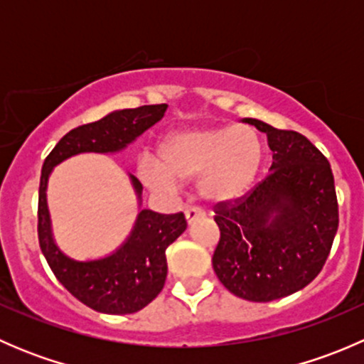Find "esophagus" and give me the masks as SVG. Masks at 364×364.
I'll use <instances>...</instances> for the list:
<instances>
[{"mask_svg":"<svg viewBox=\"0 0 364 364\" xmlns=\"http://www.w3.org/2000/svg\"><path fill=\"white\" fill-rule=\"evenodd\" d=\"M204 216H205L204 211H200V209H197V208H190L185 211V218H186V222H188V225H192L196 220L204 218Z\"/></svg>","mask_w":364,"mask_h":364,"instance_id":"34e87169","label":"esophagus"}]
</instances>
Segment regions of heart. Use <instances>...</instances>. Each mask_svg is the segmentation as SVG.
I'll return each mask as SVG.
<instances>
[{
  "label": "heart",
  "instance_id": "obj_1",
  "mask_svg": "<svg viewBox=\"0 0 364 364\" xmlns=\"http://www.w3.org/2000/svg\"><path fill=\"white\" fill-rule=\"evenodd\" d=\"M159 161L144 156L139 176L151 190L171 192L178 183L197 181L209 204H232L248 196L262 167V142L248 124L190 127L171 132L156 149Z\"/></svg>",
  "mask_w": 364,
  "mask_h": 364
}]
</instances>
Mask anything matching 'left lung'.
Listing matches in <instances>:
<instances>
[{
  "label": "left lung",
  "instance_id": "8db88e82",
  "mask_svg": "<svg viewBox=\"0 0 364 364\" xmlns=\"http://www.w3.org/2000/svg\"><path fill=\"white\" fill-rule=\"evenodd\" d=\"M243 121L266 134L271 174L245 199L216 208L213 269L234 296L267 303L321 273L338 229V203L331 165L304 135Z\"/></svg>",
  "mask_w": 364,
  "mask_h": 364
}]
</instances>
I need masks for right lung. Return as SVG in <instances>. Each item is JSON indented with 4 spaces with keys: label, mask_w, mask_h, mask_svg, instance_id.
I'll list each match as a JSON object with an SVG mask.
<instances>
[{
    "label": "right lung",
    "mask_w": 364,
    "mask_h": 364,
    "mask_svg": "<svg viewBox=\"0 0 364 364\" xmlns=\"http://www.w3.org/2000/svg\"><path fill=\"white\" fill-rule=\"evenodd\" d=\"M167 105L117 109L95 123L70 130L49 153L42 167L38 190V241L43 257L60 284L80 303L102 314H135L151 303L167 278L165 250L186 230L183 213L159 215L141 209L142 185L128 174L137 197L139 213L127 240L98 259H73L56 245L53 234L47 186L54 167L82 153L114 155L127 149L164 117Z\"/></svg>",
    "instance_id": "add662e5"
}]
</instances>
